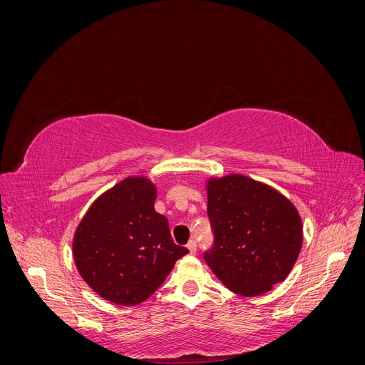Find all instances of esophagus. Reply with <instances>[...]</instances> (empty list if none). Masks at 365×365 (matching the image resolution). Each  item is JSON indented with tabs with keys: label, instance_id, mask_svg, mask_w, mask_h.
I'll return each instance as SVG.
<instances>
[{
	"label": "esophagus",
	"instance_id": "1",
	"mask_svg": "<svg viewBox=\"0 0 365 365\" xmlns=\"http://www.w3.org/2000/svg\"><path fill=\"white\" fill-rule=\"evenodd\" d=\"M187 250L190 251V254H195V252H196V242H195V240H190L189 244H187Z\"/></svg>",
	"mask_w": 365,
	"mask_h": 365
}]
</instances>
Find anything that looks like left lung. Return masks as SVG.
I'll return each instance as SVG.
<instances>
[{"label":"left lung","mask_w":365,"mask_h":365,"mask_svg":"<svg viewBox=\"0 0 365 365\" xmlns=\"http://www.w3.org/2000/svg\"><path fill=\"white\" fill-rule=\"evenodd\" d=\"M207 212L215 233L207 264L242 297L268 292L283 282L303 245L295 205L268 184L231 173L207 180Z\"/></svg>","instance_id":"left-lung-1"}]
</instances>
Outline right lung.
Returning <instances> with one entry per match:
<instances>
[{"instance_id":"add662e5","label":"right lung","mask_w":365,"mask_h":365,"mask_svg":"<svg viewBox=\"0 0 365 365\" xmlns=\"http://www.w3.org/2000/svg\"><path fill=\"white\" fill-rule=\"evenodd\" d=\"M155 200L157 185L149 178L128 176L97 197L74 231L76 268L108 302L135 306L148 300L189 252L172 240Z\"/></svg>"}]
</instances>
